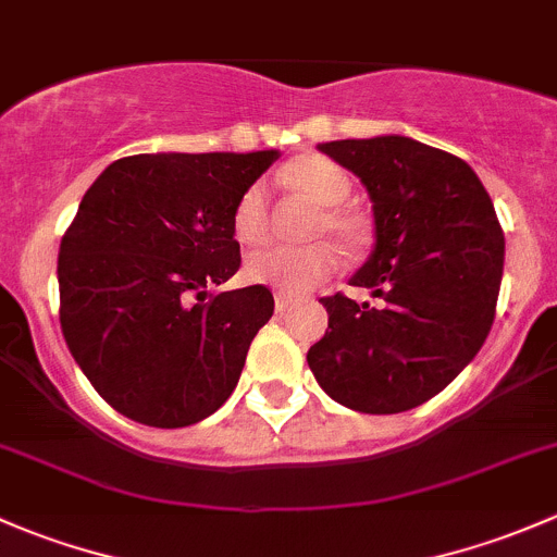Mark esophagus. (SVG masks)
I'll list each match as a JSON object with an SVG mask.
<instances>
[{
	"instance_id": "obj_1",
	"label": "esophagus",
	"mask_w": 557,
	"mask_h": 557,
	"mask_svg": "<svg viewBox=\"0 0 557 557\" xmlns=\"http://www.w3.org/2000/svg\"><path fill=\"white\" fill-rule=\"evenodd\" d=\"M290 305H294V299H290V296H285V294H277V296H274V310H277L280 314H283L285 310H288Z\"/></svg>"
}]
</instances>
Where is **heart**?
<instances>
[{"label": "heart", "mask_w": 557, "mask_h": 557, "mask_svg": "<svg viewBox=\"0 0 557 557\" xmlns=\"http://www.w3.org/2000/svg\"><path fill=\"white\" fill-rule=\"evenodd\" d=\"M283 177L307 194L314 205L325 207L314 223V234H331L345 245H361L367 237V223L352 210L339 207L350 194V177L334 161L323 156L296 159ZM234 237L243 245H261L269 237V188L256 180L239 194L232 212ZM339 267V256L331 245L318 243L307 247H267L252 252L245 261L247 283L263 285L277 294L299 296L318 288Z\"/></svg>", "instance_id": "obj_1"}]
</instances>
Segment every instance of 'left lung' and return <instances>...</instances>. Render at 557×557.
Listing matches in <instances>:
<instances>
[{
    "label": "left lung",
    "instance_id": "8db88e82",
    "mask_svg": "<svg viewBox=\"0 0 557 557\" xmlns=\"http://www.w3.org/2000/svg\"><path fill=\"white\" fill-rule=\"evenodd\" d=\"M318 148L367 185L374 250L350 285L383 305L320 299L329 329L307 363L342 407L407 412L445 391L491 334L504 232L485 185L458 156L398 134Z\"/></svg>",
    "mask_w": 557,
    "mask_h": 557
}]
</instances>
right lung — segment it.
Segmentation results:
<instances>
[{"mask_svg": "<svg viewBox=\"0 0 557 557\" xmlns=\"http://www.w3.org/2000/svg\"><path fill=\"white\" fill-rule=\"evenodd\" d=\"M277 156H126L83 196L59 250L61 331L88 383L126 418L183 429L237 387L272 290L207 288L237 274L234 205Z\"/></svg>", "mask_w": 557, "mask_h": 557, "instance_id": "add662e5", "label": "right lung"}]
</instances>
